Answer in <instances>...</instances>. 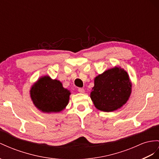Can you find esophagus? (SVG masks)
<instances>
[{
  "mask_svg": "<svg viewBox=\"0 0 159 159\" xmlns=\"http://www.w3.org/2000/svg\"><path fill=\"white\" fill-rule=\"evenodd\" d=\"M78 91L80 93H84V89L83 88H79L78 89Z\"/></svg>",
  "mask_w": 159,
  "mask_h": 159,
  "instance_id": "34e87169",
  "label": "esophagus"
}]
</instances>
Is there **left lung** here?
<instances>
[{"label": "left lung", "mask_w": 159, "mask_h": 159, "mask_svg": "<svg viewBox=\"0 0 159 159\" xmlns=\"http://www.w3.org/2000/svg\"><path fill=\"white\" fill-rule=\"evenodd\" d=\"M131 92L132 83L127 72L116 66L95 77L91 99L97 109L110 112L123 106Z\"/></svg>", "instance_id": "obj_1"}]
</instances>
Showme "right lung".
Listing matches in <instances>:
<instances>
[{
	"mask_svg": "<svg viewBox=\"0 0 159 159\" xmlns=\"http://www.w3.org/2000/svg\"><path fill=\"white\" fill-rule=\"evenodd\" d=\"M30 95L35 106L40 111L57 113L66 107L70 92L63 87L60 81L44 76L31 87Z\"/></svg>",
	"mask_w": 159,
	"mask_h": 159,
	"instance_id": "1",
	"label": "right lung"
}]
</instances>
